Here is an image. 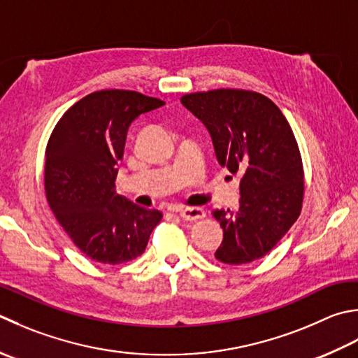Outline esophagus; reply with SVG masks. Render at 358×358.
Listing matches in <instances>:
<instances>
[{
	"mask_svg": "<svg viewBox=\"0 0 358 358\" xmlns=\"http://www.w3.org/2000/svg\"><path fill=\"white\" fill-rule=\"evenodd\" d=\"M205 211H203L201 208H185L180 211V217L186 222H194V220H199L205 217Z\"/></svg>",
	"mask_w": 358,
	"mask_h": 358,
	"instance_id": "34e87169",
	"label": "esophagus"
}]
</instances>
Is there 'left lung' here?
<instances>
[{
    "mask_svg": "<svg viewBox=\"0 0 358 358\" xmlns=\"http://www.w3.org/2000/svg\"><path fill=\"white\" fill-rule=\"evenodd\" d=\"M181 103L205 124L219 164L242 173L239 211L213 213L223 229L214 256L229 265L257 261L282 239L303 206V161L290 124L255 91L213 90L185 94Z\"/></svg>",
    "mask_w": 358,
    "mask_h": 358,
    "instance_id": "1",
    "label": "left lung"
}]
</instances>
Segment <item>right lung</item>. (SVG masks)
I'll use <instances>...</instances> for the list:
<instances>
[{
  "instance_id": "obj_1",
  "label": "right lung",
  "mask_w": 358,
  "mask_h": 358,
  "mask_svg": "<svg viewBox=\"0 0 358 358\" xmlns=\"http://www.w3.org/2000/svg\"><path fill=\"white\" fill-rule=\"evenodd\" d=\"M163 105L136 91H96L76 102L49 138V208L76 247L96 262L117 265L141 256L163 219L158 209L119 195L115 185L130 124Z\"/></svg>"
}]
</instances>
